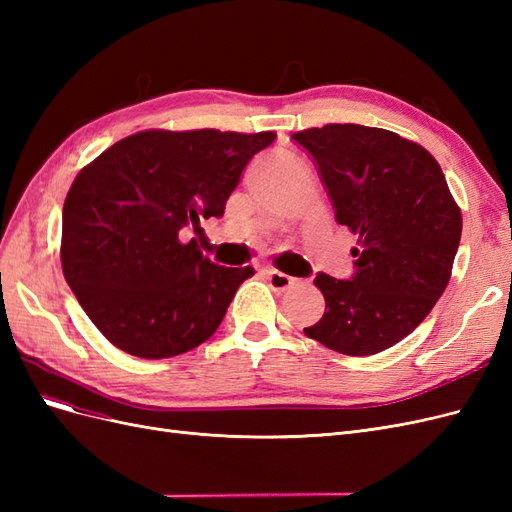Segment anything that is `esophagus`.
Returning a JSON list of instances; mask_svg holds the SVG:
<instances>
[{
	"mask_svg": "<svg viewBox=\"0 0 512 512\" xmlns=\"http://www.w3.org/2000/svg\"><path fill=\"white\" fill-rule=\"evenodd\" d=\"M267 280H269V286L273 292H286L290 290L294 284H297V280L294 277L282 273V271H267Z\"/></svg>",
	"mask_w": 512,
	"mask_h": 512,
	"instance_id": "esophagus-1",
	"label": "esophagus"
}]
</instances>
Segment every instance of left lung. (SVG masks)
<instances>
[{"label":"left lung","instance_id":"8db88e82","mask_svg":"<svg viewBox=\"0 0 512 512\" xmlns=\"http://www.w3.org/2000/svg\"><path fill=\"white\" fill-rule=\"evenodd\" d=\"M292 138L312 156L337 224L359 237L352 280L316 275L327 307L303 331L348 356L378 354L410 335L442 297L461 209L436 158L391 130L327 123Z\"/></svg>","mask_w":512,"mask_h":512}]
</instances>
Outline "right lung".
Returning <instances> with one entry per match:
<instances>
[{
	"label": "right lung",
	"instance_id": "add662e5",
	"mask_svg": "<svg viewBox=\"0 0 512 512\" xmlns=\"http://www.w3.org/2000/svg\"><path fill=\"white\" fill-rule=\"evenodd\" d=\"M275 132L143 130L121 138L72 181L61 269L89 320L141 359L188 352L215 333L252 267H218L185 226L220 218L254 153Z\"/></svg>",
	"mask_w": 512,
	"mask_h": 512
}]
</instances>
